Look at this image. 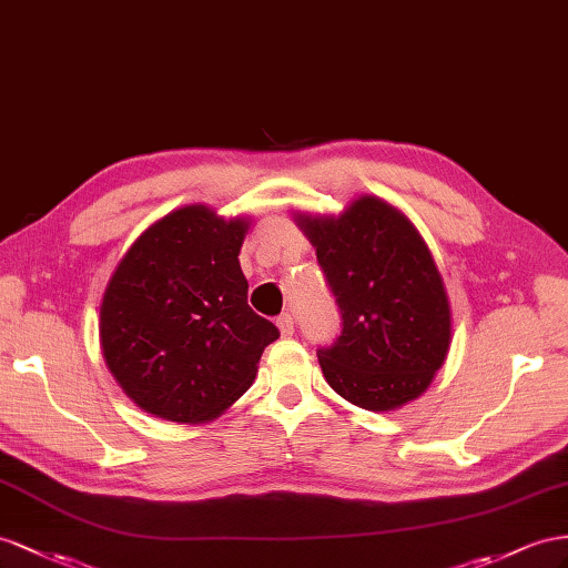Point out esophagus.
Instances as JSON below:
<instances>
[{
  "instance_id": "esophagus-1",
  "label": "esophagus",
  "mask_w": 568,
  "mask_h": 568,
  "mask_svg": "<svg viewBox=\"0 0 568 568\" xmlns=\"http://www.w3.org/2000/svg\"><path fill=\"white\" fill-rule=\"evenodd\" d=\"M275 324H278L281 336H285V338H290V336H293V333H295V322H293V316H290L287 312L281 314L278 322H275Z\"/></svg>"
}]
</instances>
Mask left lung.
Here are the masks:
<instances>
[{"mask_svg": "<svg viewBox=\"0 0 568 568\" xmlns=\"http://www.w3.org/2000/svg\"><path fill=\"white\" fill-rule=\"evenodd\" d=\"M295 221L343 316L336 343L316 353L328 386L372 413L423 396L448 355L450 304L415 225L376 196Z\"/></svg>", "mask_w": 568, "mask_h": 568, "instance_id": "1", "label": "left lung"}]
</instances>
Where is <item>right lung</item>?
I'll return each mask as SVG.
<instances>
[{"instance_id":"obj_1","label":"right lung","mask_w":568,"mask_h":568,"mask_svg":"<svg viewBox=\"0 0 568 568\" xmlns=\"http://www.w3.org/2000/svg\"><path fill=\"white\" fill-rule=\"evenodd\" d=\"M250 221L184 206L160 217L114 268L100 304V347L141 410L201 425L254 384L281 336L246 304L240 250Z\"/></svg>"}]
</instances>
